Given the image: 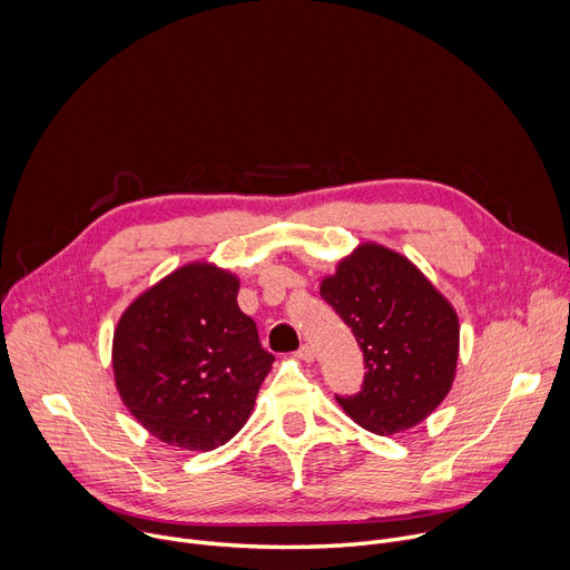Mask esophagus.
I'll use <instances>...</instances> for the list:
<instances>
[{"label":"esophagus","mask_w":570,"mask_h":570,"mask_svg":"<svg viewBox=\"0 0 570 570\" xmlns=\"http://www.w3.org/2000/svg\"><path fill=\"white\" fill-rule=\"evenodd\" d=\"M299 361H306V363H311L313 358H315V352H313V347L311 345H302L299 350H297V354H295Z\"/></svg>","instance_id":"34e87169"}]
</instances>
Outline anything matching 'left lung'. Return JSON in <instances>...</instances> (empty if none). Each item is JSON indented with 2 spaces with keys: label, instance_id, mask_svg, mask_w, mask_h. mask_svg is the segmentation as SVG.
Wrapping results in <instances>:
<instances>
[{
  "label": "left lung",
  "instance_id": "1",
  "mask_svg": "<svg viewBox=\"0 0 570 570\" xmlns=\"http://www.w3.org/2000/svg\"><path fill=\"white\" fill-rule=\"evenodd\" d=\"M320 295L352 327L365 363L361 392L336 396L341 409L376 435L424 422L455 376L460 324L449 299L379 243H361L322 279Z\"/></svg>",
  "mask_w": 570,
  "mask_h": 570
}]
</instances>
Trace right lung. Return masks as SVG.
<instances>
[{"mask_svg":"<svg viewBox=\"0 0 570 570\" xmlns=\"http://www.w3.org/2000/svg\"><path fill=\"white\" fill-rule=\"evenodd\" d=\"M238 277L187 264L119 317L112 370L130 415L157 440L212 451L248 422L273 367L257 324L236 304Z\"/></svg>","mask_w":570,"mask_h":570,"instance_id":"1","label":"right lung"}]
</instances>
